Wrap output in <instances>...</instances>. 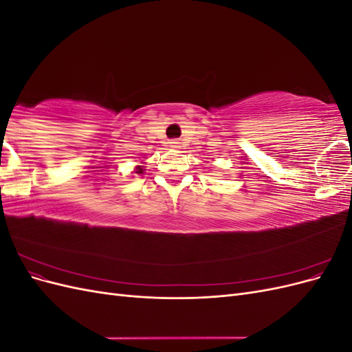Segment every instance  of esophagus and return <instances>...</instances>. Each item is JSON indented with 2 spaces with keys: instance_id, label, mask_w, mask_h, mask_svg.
<instances>
[{
  "instance_id": "1",
  "label": "esophagus",
  "mask_w": 352,
  "mask_h": 352,
  "mask_svg": "<svg viewBox=\"0 0 352 352\" xmlns=\"http://www.w3.org/2000/svg\"><path fill=\"white\" fill-rule=\"evenodd\" d=\"M168 144H170V148H172V150H179V148H180V142H177L176 140L170 141Z\"/></svg>"
}]
</instances>
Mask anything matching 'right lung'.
<instances>
[{
  "label": "right lung",
  "instance_id": "obj_1",
  "mask_svg": "<svg viewBox=\"0 0 352 352\" xmlns=\"http://www.w3.org/2000/svg\"><path fill=\"white\" fill-rule=\"evenodd\" d=\"M136 173H140V175L144 173V167H142V166H138V167H136Z\"/></svg>",
  "mask_w": 352,
  "mask_h": 352
}]
</instances>
